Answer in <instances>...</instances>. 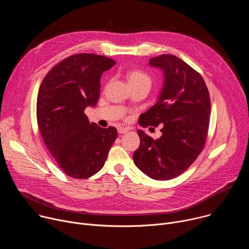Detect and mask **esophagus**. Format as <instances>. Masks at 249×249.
Returning a JSON list of instances; mask_svg holds the SVG:
<instances>
[{
	"mask_svg": "<svg viewBox=\"0 0 249 249\" xmlns=\"http://www.w3.org/2000/svg\"><path fill=\"white\" fill-rule=\"evenodd\" d=\"M127 131H128V130H127L126 128H124V127H119V128H118V133H119V134H125Z\"/></svg>",
	"mask_w": 249,
	"mask_h": 249,
	"instance_id": "34e87169",
	"label": "esophagus"
}]
</instances>
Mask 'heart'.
Masks as SVG:
<instances>
[{"instance_id": "obj_1", "label": "heart", "mask_w": 249, "mask_h": 249, "mask_svg": "<svg viewBox=\"0 0 249 249\" xmlns=\"http://www.w3.org/2000/svg\"><path fill=\"white\" fill-rule=\"evenodd\" d=\"M126 78H127V81H128L130 87L143 84V83L151 84L150 77L147 74H145L144 72H142V71H139V70H130L126 75Z\"/></svg>"}]
</instances>
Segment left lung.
I'll return each instance as SVG.
<instances>
[{"mask_svg":"<svg viewBox=\"0 0 249 249\" xmlns=\"http://www.w3.org/2000/svg\"><path fill=\"white\" fill-rule=\"evenodd\" d=\"M150 66L163 71L164 84L159 101L140 116L142 127L160 126L155 140L138 130L141 143L134 152L136 166L156 180H169L183 173L205 146L211 100L202 76L171 54L151 58Z\"/></svg>","mask_w":249,"mask_h":249,"instance_id":"left-lung-1","label":"left lung"}]
</instances>
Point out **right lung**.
<instances>
[{
  "instance_id": "1",
  "label": "right lung",
  "mask_w": 249,
  "mask_h": 249,
  "mask_svg": "<svg viewBox=\"0 0 249 249\" xmlns=\"http://www.w3.org/2000/svg\"><path fill=\"white\" fill-rule=\"evenodd\" d=\"M115 63L92 53L75 54L52 68L40 85V135L58 165L73 178L86 179L99 171L117 138L116 128H100L85 114L88 106L97 103L102 73Z\"/></svg>"
}]
</instances>
